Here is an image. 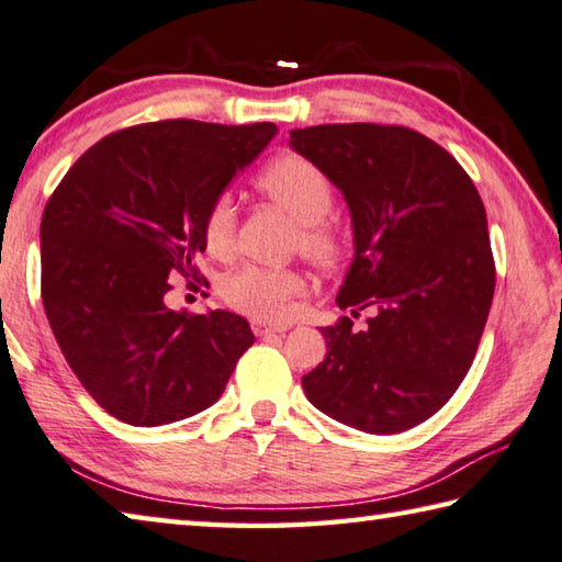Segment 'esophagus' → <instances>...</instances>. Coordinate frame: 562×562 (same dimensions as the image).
Listing matches in <instances>:
<instances>
[{
    "label": "esophagus",
    "instance_id": "34e87169",
    "mask_svg": "<svg viewBox=\"0 0 562 562\" xmlns=\"http://www.w3.org/2000/svg\"><path fill=\"white\" fill-rule=\"evenodd\" d=\"M291 326L289 323H269V321H261V318H254L251 321V330L256 336H269V333H286Z\"/></svg>",
    "mask_w": 562,
    "mask_h": 562
}]
</instances>
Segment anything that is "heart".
Instances as JSON below:
<instances>
[{
    "label": "heart",
    "instance_id": "1",
    "mask_svg": "<svg viewBox=\"0 0 562 562\" xmlns=\"http://www.w3.org/2000/svg\"><path fill=\"white\" fill-rule=\"evenodd\" d=\"M263 196L299 220L296 246L313 263L333 269L342 259V236L328 220L333 184L328 175L303 155L283 153L256 175ZM204 246L216 259H229L234 251L236 212L229 196H220L204 216ZM306 281L296 269H263L244 266L222 283V296L232 308L251 318L279 321L291 316L293 299L301 296Z\"/></svg>",
    "mask_w": 562,
    "mask_h": 562
}]
</instances>
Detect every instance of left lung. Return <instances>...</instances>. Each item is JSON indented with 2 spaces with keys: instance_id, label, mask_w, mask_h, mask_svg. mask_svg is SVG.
I'll return each mask as SVG.
<instances>
[{
  "instance_id": "obj_1",
  "label": "left lung",
  "mask_w": 562,
  "mask_h": 562,
  "mask_svg": "<svg viewBox=\"0 0 562 562\" xmlns=\"http://www.w3.org/2000/svg\"><path fill=\"white\" fill-rule=\"evenodd\" d=\"M291 147L346 196L356 256L323 328L328 352L303 375L311 405L370 435H397L447 405L474 362L496 289L486 210L445 147L402 125L291 131Z\"/></svg>"
}]
</instances>
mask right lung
<instances>
[{"label":"right lung","instance_id":"add662e5","mask_svg":"<svg viewBox=\"0 0 562 562\" xmlns=\"http://www.w3.org/2000/svg\"><path fill=\"white\" fill-rule=\"evenodd\" d=\"M273 123L160 121L78 157L42 216V301L88 395L133 427L192 417L222 397L254 333L229 311L165 306L170 273L204 281V216L276 135ZM206 283V281H204Z\"/></svg>","mask_w":562,"mask_h":562}]
</instances>
